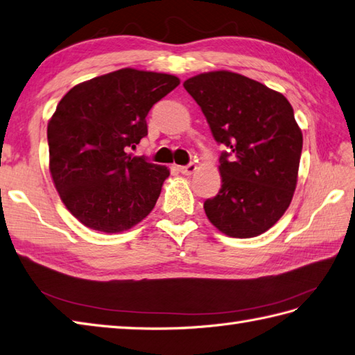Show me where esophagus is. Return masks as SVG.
Masks as SVG:
<instances>
[{
    "label": "esophagus",
    "mask_w": 355,
    "mask_h": 355,
    "mask_svg": "<svg viewBox=\"0 0 355 355\" xmlns=\"http://www.w3.org/2000/svg\"><path fill=\"white\" fill-rule=\"evenodd\" d=\"M196 170H197V166H196V164H188V166L179 167V171L182 173V175H185V176H191L193 173H196Z\"/></svg>",
    "instance_id": "obj_1"
}]
</instances>
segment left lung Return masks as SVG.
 Returning <instances> with one entry per match:
<instances>
[{
	"instance_id": "8db88e82",
	"label": "left lung",
	"mask_w": 355,
	"mask_h": 355,
	"mask_svg": "<svg viewBox=\"0 0 355 355\" xmlns=\"http://www.w3.org/2000/svg\"><path fill=\"white\" fill-rule=\"evenodd\" d=\"M185 90L202 108L220 157L221 188L203 207L224 235L254 238L288 209L297 188L302 132L289 101L230 71L188 78Z\"/></svg>"
}]
</instances>
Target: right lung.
Instances as JSON below:
<instances>
[{"label":"right lung","instance_id":"obj_1","mask_svg":"<svg viewBox=\"0 0 355 355\" xmlns=\"http://www.w3.org/2000/svg\"><path fill=\"white\" fill-rule=\"evenodd\" d=\"M180 84L175 75L125 67L69 90L48 122L49 171L60 198L85 227L119 233L157 205L166 166L132 157L146 116Z\"/></svg>","mask_w":355,"mask_h":355}]
</instances>
